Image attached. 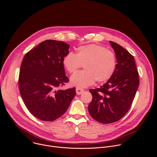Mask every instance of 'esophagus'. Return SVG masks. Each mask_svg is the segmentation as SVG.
Masks as SVG:
<instances>
[{
    "instance_id": "obj_1",
    "label": "esophagus",
    "mask_w": 157,
    "mask_h": 157,
    "mask_svg": "<svg viewBox=\"0 0 157 157\" xmlns=\"http://www.w3.org/2000/svg\"><path fill=\"white\" fill-rule=\"evenodd\" d=\"M76 94H77L78 95L81 94L83 93V92L84 91V90L83 89H81V88H80V87H76Z\"/></svg>"
}]
</instances>
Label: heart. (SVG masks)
Here are the masks:
<instances>
[{
	"label": "heart",
	"mask_w": 157,
	"mask_h": 157,
	"mask_svg": "<svg viewBox=\"0 0 157 157\" xmlns=\"http://www.w3.org/2000/svg\"><path fill=\"white\" fill-rule=\"evenodd\" d=\"M63 64L70 73H75L84 64V70L75 73L71 83L78 87H86L94 84L108 81L116 68L114 52L96 44L81 46L76 53L69 52L63 58Z\"/></svg>",
	"instance_id": "b5f03b06"
}]
</instances>
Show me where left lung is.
<instances>
[{
	"instance_id": "8db88e82",
	"label": "left lung",
	"mask_w": 157,
	"mask_h": 157,
	"mask_svg": "<svg viewBox=\"0 0 157 157\" xmlns=\"http://www.w3.org/2000/svg\"><path fill=\"white\" fill-rule=\"evenodd\" d=\"M109 42L117 58L115 72L103 86L89 90L93 99L88 106L89 113L102 124L117 122L127 114L139 86L133 56L119 44Z\"/></svg>"
}]
</instances>
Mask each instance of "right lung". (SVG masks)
<instances>
[{
  "instance_id": "1",
  "label": "right lung",
  "mask_w": 157,
  "mask_h": 157,
  "mask_svg": "<svg viewBox=\"0 0 157 157\" xmlns=\"http://www.w3.org/2000/svg\"><path fill=\"white\" fill-rule=\"evenodd\" d=\"M70 45L53 40L40 43L27 52L20 66L18 87L30 113L43 121L63 115L76 94V88H59L69 81L63 64Z\"/></svg>"
}]
</instances>
